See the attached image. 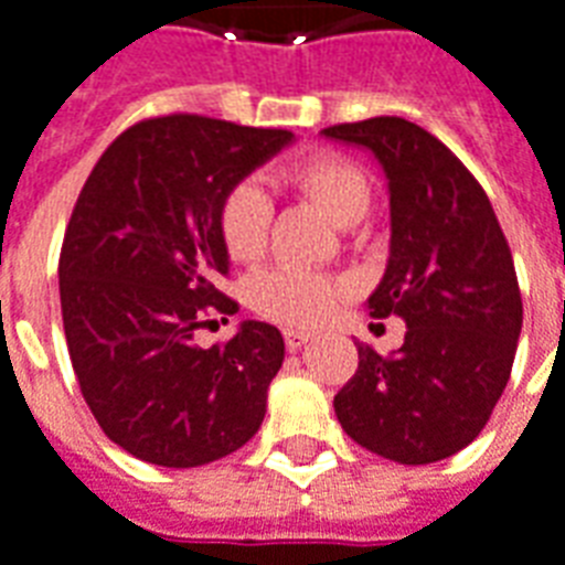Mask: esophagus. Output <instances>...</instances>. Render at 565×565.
<instances>
[{
  "instance_id": "1",
  "label": "esophagus",
  "mask_w": 565,
  "mask_h": 565,
  "mask_svg": "<svg viewBox=\"0 0 565 565\" xmlns=\"http://www.w3.org/2000/svg\"><path fill=\"white\" fill-rule=\"evenodd\" d=\"M282 339H286L288 351H298V348H303L312 339V333H307V330H286Z\"/></svg>"
}]
</instances>
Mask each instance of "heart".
I'll use <instances>...</instances> for the list:
<instances>
[{
	"label": "heart",
	"mask_w": 565,
	"mask_h": 565,
	"mask_svg": "<svg viewBox=\"0 0 565 565\" xmlns=\"http://www.w3.org/2000/svg\"><path fill=\"white\" fill-rule=\"evenodd\" d=\"M282 178L342 228L363 223L375 202V190H372V178L366 175V169L342 154H328V151L309 154L291 163ZM270 223H274V202L265 193V186L256 181H241L220 202V237L235 262L249 265L265 256ZM348 295H351L348 279L298 270V267L265 270L253 277L247 288L249 307L267 321H277L286 328L324 324Z\"/></svg>",
	"instance_id": "heart-1"
}]
</instances>
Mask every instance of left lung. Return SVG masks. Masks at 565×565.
Masks as SVG:
<instances>
[{
    "label": "left lung",
    "mask_w": 565,
    "mask_h": 565,
    "mask_svg": "<svg viewBox=\"0 0 565 565\" xmlns=\"http://www.w3.org/2000/svg\"><path fill=\"white\" fill-rule=\"evenodd\" d=\"M375 154L390 190V258L369 316L408 330L381 358L358 342V372L333 398L348 438L398 465L456 456L489 423L521 333V291L486 190L414 121L366 118L321 130Z\"/></svg>",
    "instance_id": "1"
}]
</instances>
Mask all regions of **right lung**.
I'll return each instance as SVG.
<instances>
[{"instance_id": "right-lung-1", "label": "right lung", "mask_w": 565, "mask_h": 565, "mask_svg": "<svg viewBox=\"0 0 565 565\" xmlns=\"http://www.w3.org/2000/svg\"><path fill=\"white\" fill-rule=\"evenodd\" d=\"M295 139L220 118H146L106 148L79 190L58 256L67 354L104 435L160 468H199L247 444L286 342L241 321L223 345L193 333L237 303L217 288L228 190Z\"/></svg>"}]
</instances>
